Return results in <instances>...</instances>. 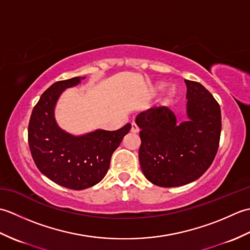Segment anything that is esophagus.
I'll return each instance as SVG.
<instances>
[{"mask_svg": "<svg viewBox=\"0 0 250 250\" xmlns=\"http://www.w3.org/2000/svg\"><path fill=\"white\" fill-rule=\"evenodd\" d=\"M131 132L132 133H137L139 132V126L136 125L135 122H132L131 124Z\"/></svg>", "mask_w": 250, "mask_h": 250, "instance_id": "obj_1", "label": "esophagus"}]
</instances>
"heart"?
<instances>
[{
	"label": "heart",
	"instance_id": "obj_1",
	"mask_svg": "<svg viewBox=\"0 0 250 250\" xmlns=\"http://www.w3.org/2000/svg\"><path fill=\"white\" fill-rule=\"evenodd\" d=\"M164 86H166V84H164L163 83H158L157 86H156L155 88H153V91L157 92V91H159V90H162V89L164 88ZM175 97H176V90H175L174 88L169 89L166 97H164L163 100H162V104H163V105H168V104L171 103L172 101L175 99Z\"/></svg>",
	"mask_w": 250,
	"mask_h": 250
}]
</instances>
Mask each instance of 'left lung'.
Masks as SVG:
<instances>
[{
    "mask_svg": "<svg viewBox=\"0 0 250 250\" xmlns=\"http://www.w3.org/2000/svg\"><path fill=\"white\" fill-rule=\"evenodd\" d=\"M187 121L177 122L161 106L137 115L139 151L145 177L159 187H179L194 182L213 163L219 147L221 111L218 102L200 83L187 81Z\"/></svg>",
    "mask_w": 250,
    "mask_h": 250,
    "instance_id": "left-lung-1",
    "label": "left lung"
}]
</instances>
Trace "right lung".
I'll return each mask as SVG.
<instances>
[{
  "mask_svg": "<svg viewBox=\"0 0 250 250\" xmlns=\"http://www.w3.org/2000/svg\"><path fill=\"white\" fill-rule=\"evenodd\" d=\"M86 77L57 82L42 94L32 111L28 141L32 158L42 174L52 182L73 190L97 185L107 173L110 158L131 125L116 131L95 130L75 136L58 125L55 107L65 89Z\"/></svg>",
  "mask_w": 250,
  "mask_h": 250,
  "instance_id": "obj_1",
  "label": "right lung"
}]
</instances>
